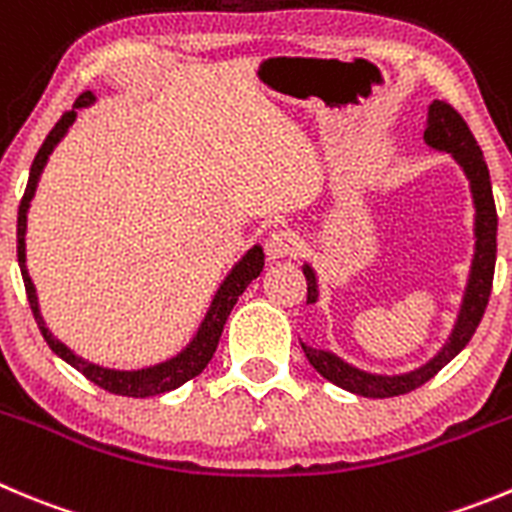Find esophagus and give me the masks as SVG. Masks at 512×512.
Listing matches in <instances>:
<instances>
[{
    "instance_id": "34e87169",
    "label": "esophagus",
    "mask_w": 512,
    "mask_h": 512,
    "mask_svg": "<svg viewBox=\"0 0 512 512\" xmlns=\"http://www.w3.org/2000/svg\"><path fill=\"white\" fill-rule=\"evenodd\" d=\"M265 250L272 260H283V257H295L303 250V240L293 229H275V232L267 237Z\"/></svg>"
}]
</instances>
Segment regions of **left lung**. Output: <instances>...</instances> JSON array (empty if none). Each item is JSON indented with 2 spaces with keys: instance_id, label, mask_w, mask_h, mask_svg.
<instances>
[{
  "instance_id": "obj_1",
  "label": "left lung",
  "mask_w": 512,
  "mask_h": 512,
  "mask_svg": "<svg viewBox=\"0 0 512 512\" xmlns=\"http://www.w3.org/2000/svg\"><path fill=\"white\" fill-rule=\"evenodd\" d=\"M424 141H427L429 148L450 154L460 164L467 181H470L472 204H475V255H472L470 278H467L465 295H462L460 313H457L455 328H452L447 343L439 348L437 356L429 358L427 364L419 366V369L404 371V374H371V371L358 369V366L343 361L333 351L313 348L300 341L305 358L323 379L351 391V394L369 396V399H389V396L409 394V391L427 384L434 374H439L475 336L482 313L487 308V300H490V290H493L495 252H498V212H495L490 171H487L485 159H482L480 146H477L475 136L467 128V123L462 121L460 113L444 100H434L429 105ZM303 272L305 280H308V303H318L321 293H318V275H315L313 265L305 262Z\"/></svg>"
}]
</instances>
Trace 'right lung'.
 I'll use <instances>...</instances> for the list:
<instances>
[{
	"mask_svg": "<svg viewBox=\"0 0 512 512\" xmlns=\"http://www.w3.org/2000/svg\"><path fill=\"white\" fill-rule=\"evenodd\" d=\"M95 103V95L90 90H85L78 100H75V108L68 111L60 121L55 123V128L50 131V136L45 138L42 148L37 151L35 161H32L30 169V181H27L25 197L19 202V214H17V260H19V270H22V280H25V290H27V300H30L32 315H35L37 326H40L42 338L47 341V346L62 358V361H68L73 369H78L85 379H90L93 384H98L100 389L111 391V394L118 396H136V399H146V396H156V394H166L171 389H179L181 384H186L189 379L202 374L207 369V364L212 361L214 351H217L219 336H222V328L227 323L229 313H232L234 303L240 298L242 293L247 290V285L257 278L265 267V252H262L260 245L250 247L240 260L234 262L232 270L227 272V278L222 280V285L214 293L212 303H209L207 315H204V321L199 323L197 333L181 348L176 356L166 358V361H159L154 366H143V369H108V366H100L88 361V358L78 356L75 351H70L60 338H55L50 333V328L45 326V318L40 313V300H37V290L35 283L30 278V270H27V250H25V234H27V212H30V202L35 197L37 184H40V176L45 171L47 159L55 151L57 143L65 138V133L70 131V126L78 118L80 108H88V105Z\"/></svg>",
	"mask_w": 512,
	"mask_h": 512,
	"instance_id": "add662e5",
	"label": "right lung"
}]
</instances>
